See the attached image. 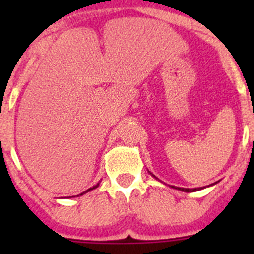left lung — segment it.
Returning <instances> with one entry per match:
<instances>
[{"instance_id": "left-lung-1", "label": "left lung", "mask_w": 254, "mask_h": 254, "mask_svg": "<svg viewBox=\"0 0 254 254\" xmlns=\"http://www.w3.org/2000/svg\"><path fill=\"white\" fill-rule=\"evenodd\" d=\"M149 173H150V172H149ZM150 174H151V176L154 177L155 179H158V178H156V177L154 176V174H152V173H150ZM216 183H217V182H216ZM216 183H212V185H210V186H214V185H216ZM210 186H207V187H210ZM170 187L174 188V190H182V192H196V190H202V187H201V188H182V187H176V186H170Z\"/></svg>"}]
</instances>
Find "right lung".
Segmentation results:
<instances>
[{
    "label": "right lung",
    "instance_id": "obj_1",
    "mask_svg": "<svg viewBox=\"0 0 254 254\" xmlns=\"http://www.w3.org/2000/svg\"><path fill=\"white\" fill-rule=\"evenodd\" d=\"M98 186H99V183H98V185H95V186H94V187L89 188V190H85V192H82V193H81V194H80V196H82V194L87 193V192H89V190H95V188H96V187H98Z\"/></svg>",
    "mask_w": 254,
    "mask_h": 254
}]
</instances>
